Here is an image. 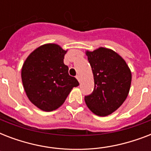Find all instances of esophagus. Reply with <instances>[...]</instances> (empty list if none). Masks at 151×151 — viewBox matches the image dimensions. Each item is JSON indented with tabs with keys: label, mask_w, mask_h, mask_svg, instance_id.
Instances as JSON below:
<instances>
[{
	"label": "esophagus",
	"mask_w": 151,
	"mask_h": 151,
	"mask_svg": "<svg viewBox=\"0 0 151 151\" xmlns=\"http://www.w3.org/2000/svg\"><path fill=\"white\" fill-rule=\"evenodd\" d=\"M76 78L78 79V81H79V82H81V78H80V76L79 75H77L76 76Z\"/></svg>",
	"instance_id": "1"
}]
</instances>
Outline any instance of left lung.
I'll return each mask as SVG.
<instances>
[{"label":"left lung","instance_id":"obj_1","mask_svg":"<svg viewBox=\"0 0 151 151\" xmlns=\"http://www.w3.org/2000/svg\"><path fill=\"white\" fill-rule=\"evenodd\" d=\"M86 55L95 87L92 94L85 96V101L92 113L105 117L117 110L126 99L131 86V70L124 59L109 48L87 51Z\"/></svg>","mask_w":151,"mask_h":151}]
</instances>
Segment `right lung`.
<instances>
[{"instance_id": "add662e5", "label": "right lung", "mask_w": 151, "mask_h": 151, "mask_svg": "<svg viewBox=\"0 0 151 151\" xmlns=\"http://www.w3.org/2000/svg\"><path fill=\"white\" fill-rule=\"evenodd\" d=\"M65 51L56 44L36 48L25 60L22 81L28 99L44 111H52L63 104L78 80L69 75L63 63Z\"/></svg>"}]
</instances>
